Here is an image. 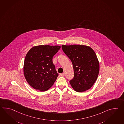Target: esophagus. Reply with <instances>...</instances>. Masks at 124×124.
Wrapping results in <instances>:
<instances>
[{
    "mask_svg": "<svg viewBox=\"0 0 124 124\" xmlns=\"http://www.w3.org/2000/svg\"><path fill=\"white\" fill-rule=\"evenodd\" d=\"M60 75L62 77H64L65 76V73H61Z\"/></svg>",
    "mask_w": 124,
    "mask_h": 124,
    "instance_id": "obj_1",
    "label": "esophagus"
}]
</instances>
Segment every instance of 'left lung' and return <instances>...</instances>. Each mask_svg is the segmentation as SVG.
Instances as JSON below:
<instances>
[{
  "label": "left lung",
  "instance_id": "obj_1",
  "mask_svg": "<svg viewBox=\"0 0 124 124\" xmlns=\"http://www.w3.org/2000/svg\"><path fill=\"white\" fill-rule=\"evenodd\" d=\"M64 53L72 61L74 78L70 81L74 90L83 92L91 88L98 76L100 65L91 47L84 45H62Z\"/></svg>",
  "mask_w": 124,
  "mask_h": 124
}]
</instances>
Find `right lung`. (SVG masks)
Returning <instances> with one entry per match:
<instances>
[{
    "label": "right lung",
    "instance_id": "1",
    "mask_svg": "<svg viewBox=\"0 0 124 124\" xmlns=\"http://www.w3.org/2000/svg\"><path fill=\"white\" fill-rule=\"evenodd\" d=\"M61 47L59 45H37L31 48L27 53L23 73L27 81L34 89L44 92L53 85L58 74L52 58Z\"/></svg>",
    "mask_w": 124,
    "mask_h": 124
}]
</instances>
